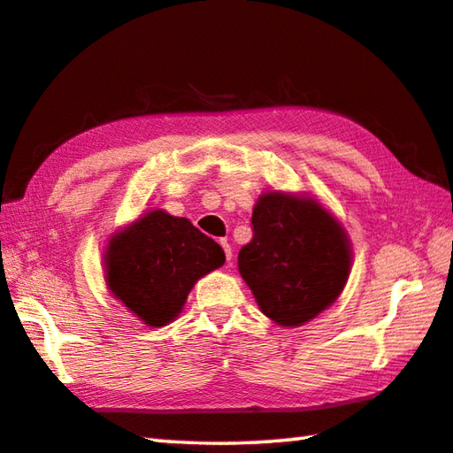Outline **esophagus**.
Segmentation results:
<instances>
[{"instance_id": "34e87169", "label": "esophagus", "mask_w": 453, "mask_h": 453, "mask_svg": "<svg viewBox=\"0 0 453 453\" xmlns=\"http://www.w3.org/2000/svg\"><path fill=\"white\" fill-rule=\"evenodd\" d=\"M220 246H223L225 250V256H226V262L233 260V250H230V244L226 242V240H220Z\"/></svg>"}]
</instances>
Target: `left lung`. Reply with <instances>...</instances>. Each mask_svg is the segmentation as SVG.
<instances>
[{"label": "left lung", "instance_id": "1", "mask_svg": "<svg viewBox=\"0 0 453 453\" xmlns=\"http://www.w3.org/2000/svg\"><path fill=\"white\" fill-rule=\"evenodd\" d=\"M252 233L238 252V270L264 315L299 326L336 301L348 281L349 246L325 207L265 193L254 207Z\"/></svg>", "mask_w": 453, "mask_h": 453}]
</instances>
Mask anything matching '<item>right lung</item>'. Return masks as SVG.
<instances>
[{"label":"right lung","instance_id":"add662e5","mask_svg":"<svg viewBox=\"0 0 453 453\" xmlns=\"http://www.w3.org/2000/svg\"><path fill=\"white\" fill-rule=\"evenodd\" d=\"M225 264V252L188 219L156 209L111 240L107 285L150 326L180 315L203 275Z\"/></svg>","mask_w":453,"mask_h":453}]
</instances>
